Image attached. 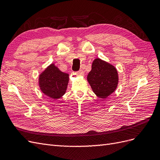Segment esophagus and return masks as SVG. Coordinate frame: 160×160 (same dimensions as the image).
<instances>
[{
  "label": "esophagus",
  "mask_w": 160,
  "mask_h": 160,
  "mask_svg": "<svg viewBox=\"0 0 160 160\" xmlns=\"http://www.w3.org/2000/svg\"><path fill=\"white\" fill-rule=\"evenodd\" d=\"M77 74L80 75V76H83V75H84V72H83V70L81 69V70L79 71L78 72H77Z\"/></svg>",
  "instance_id": "obj_1"
}]
</instances>
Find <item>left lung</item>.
I'll list each match as a JSON object with an SVG mask.
<instances>
[{
  "mask_svg": "<svg viewBox=\"0 0 160 160\" xmlns=\"http://www.w3.org/2000/svg\"><path fill=\"white\" fill-rule=\"evenodd\" d=\"M93 93L100 99H105L117 89L119 75L117 69L99 58L92 62L91 70L87 77Z\"/></svg>",
  "mask_w": 160,
  "mask_h": 160,
  "instance_id": "1",
  "label": "left lung"
}]
</instances>
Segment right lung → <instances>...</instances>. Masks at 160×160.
Listing matches in <instances>:
<instances>
[{
	"label": "right lung",
	"mask_w": 160,
	"mask_h": 160,
	"mask_svg": "<svg viewBox=\"0 0 160 160\" xmlns=\"http://www.w3.org/2000/svg\"><path fill=\"white\" fill-rule=\"evenodd\" d=\"M69 75L62 72L54 63H51L38 75L41 91L49 98L57 100L66 93Z\"/></svg>",
	"instance_id": "add662e5"
}]
</instances>
